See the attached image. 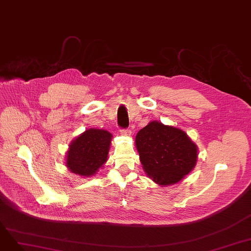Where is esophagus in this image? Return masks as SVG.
<instances>
[{
  "label": "esophagus",
  "mask_w": 251,
  "mask_h": 251,
  "mask_svg": "<svg viewBox=\"0 0 251 251\" xmlns=\"http://www.w3.org/2000/svg\"><path fill=\"white\" fill-rule=\"evenodd\" d=\"M120 132H121V135L123 136H129L131 134V131L129 130V129H121Z\"/></svg>",
  "instance_id": "34e87169"
}]
</instances>
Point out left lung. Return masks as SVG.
<instances>
[{
    "instance_id": "left-lung-1",
    "label": "left lung",
    "mask_w": 251,
    "mask_h": 251,
    "mask_svg": "<svg viewBox=\"0 0 251 251\" xmlns=\"http://www.w3.org/2000/svg\"><path fill=\"white\" fill-rule=\"evenodd\" d=\"M147 176L160 186L181 181L198 160V147L183 130L152 121L135 136Z\"/></svg>"
}]
</instances>
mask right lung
<instances>
[{
  "label": "right lung",
  "instance_id": "obj_1",
  "mask_svg": "<svg viewBox=\"0 0 251 251\" xmlns=\"http://www.w3.org/2000/svg\"><path fill=\"white\" fill-rule=\"evenodd\" d=\"M111 133L103 129H88L69 145L66 156L68 170L82 177L94 176L107 160Z\"/></svg>",
  "mask_w": 251,
  "mask_h": 251
}]
</instances>
